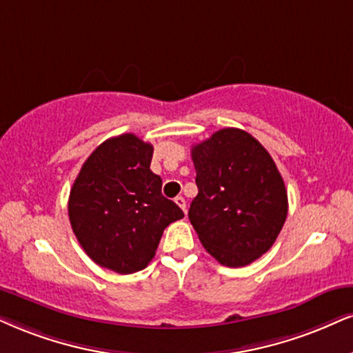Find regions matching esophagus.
<instances>
[{
  "instance_id": "1",
  "label": "esophagus",
  "mask_w": 353,
  "mask_h": 353,
  "mask_svg": "<svg viewBox=\"0 0 353 353\" xmlns=\"http://www.w3.org/2000/svg\"><path fill=\"white\" fill-rule=\"evenodd\" d=\"M175 203L181 208V210H183V212H186V199L183 196H176Z\"/></svg>"
}]
</instances>
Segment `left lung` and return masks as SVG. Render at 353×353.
Returning <instances> with one entry per match:
<instances>
[{
    "mask_svg": "<svg viewBox=\"0 0 353 353\" xmlns=\"http://www.w3.org/2000/svg\"><path fill=\"white\" fill-rule=\"evenodd\" d=\"M198 194L188 217L221 265L245 267L276 241L288 214L285 181L265 147L236 128L191 149Z\"/></svg>",
    "mask_w": 353,
    "mask_h": 353,
    "instance_id": "left-lung-1",
    "label": "left lung"
}]
</instances>
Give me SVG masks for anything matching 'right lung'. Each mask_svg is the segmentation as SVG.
Masks as SVG:
<instances>
[{"label":"right lung","mask_w":353,"mask_h":353,"mask_svg":"<svg viewBox=\"0 0 353 353\" xmlns=\"http://www.w3.org/2000/svg\"><path fill=\"white\" fill-rule=\"evenodd\" d=\"M152 154L154 147L134 134L108 139L70 190L68 217L78 242L94 263L121 275L145 268L165 228L185 216L162 194Z\"/></svg>","instance_id":"obj_1"}]
</instances>
